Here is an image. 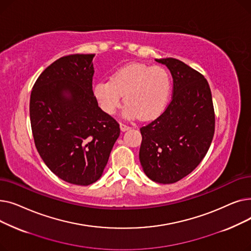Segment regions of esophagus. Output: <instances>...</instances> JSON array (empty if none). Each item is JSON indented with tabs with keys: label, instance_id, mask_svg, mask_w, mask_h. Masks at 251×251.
Here are the masks:
<instances>
[{
	"label": "esophagus",
	"instance_id": "obj_1",
	"mask_svg": "<svg viewBox=\"0 0 251 251\" xmlns=\"http://www.w3.org/2000/svg\"><path fill=\"white\" fill-rule=\"evenodd\" d=\"M120 129H121V131H123V132H124V131H127V130H129L130 129V127L129 126H127V125H125V124H120Z\"/></svg>",
	"mask_w": 251,
	"mask_h": 251
}]
</instances>
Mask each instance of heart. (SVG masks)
Instances as JSON below:
<instances>
[{"label":"heart","instance_id":"b5f03b06","mask_svg":"<svg viewBox=\"0 0 251 251\" xmlns=\"http://www.w3.org/2000/svg\"><path fill=\"white\" fill-rule=\"evenodd\" d=\"M172 90L169 72L159 66L131 63L116 70L110 80L94 86V96L100 109L114 115L124 96V116L152 120L165 110Z\"/></svg>","mask_w":251,"mask_h":251}]
</instances>
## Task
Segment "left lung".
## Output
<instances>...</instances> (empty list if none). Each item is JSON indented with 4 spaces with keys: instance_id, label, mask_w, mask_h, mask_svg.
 Returning <instances> with one entry per match:
<instances>
[{
    "instance_id": "8db88e82",
    "label": "left lung",
    "mask_w": 251,
    "mask_h": 251,
    "mask_svg": "<svg viewBox=\"0 0 251 251\" xmlns=\"http://www.w3.org/2000/svg\"><path fill=\"white\" fill-rule=\"evenodd\" d=\"M173 77V97L165 112L140 128L139 160L152 181L175 183L200 165L215 133V111L202 74L174 58L155 59Z\"/></svg>"
}]
</instances>
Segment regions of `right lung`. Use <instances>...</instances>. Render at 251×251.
Segmentation results:
<instances>
[{"label": "right lung", "mask_w": 251, "mask_h": 251, "mask_svg": "<svg viewBox=\"0 0 251 251\" xmlns=\"http://www.w3.org/2000/svg\"><path fill=\"white\" fill-rule=\"evenodd\" d=\"M94 54L65 56L38 76L29 115L35 148L60 179L86 186L98 181L120 135L118 122L92 91Z\"/></svg>", "instance_id": "right-lung-1"}]
</instances>
